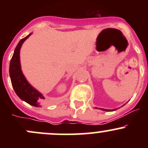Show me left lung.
I'll return each mask as SVG.
<instances>
[{
  "instance_id": "1",
  "label": "left lung",
  "mask_w": 148,
  "mask_h": 148,
  "mask_svg": "<svg viewBox=\"0 0 148 148\" xmlns=\"http://www.w3.org/2000/svg\"><path fill=\"white\" fill-rule=\"evenodd\" d=\"M102 110H104V111H107V112H109V111H113V110H105V109H102Z\"/></svg>"
}]
</instances>
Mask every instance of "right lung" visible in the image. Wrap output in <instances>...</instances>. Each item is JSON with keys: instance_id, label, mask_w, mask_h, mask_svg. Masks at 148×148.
Segmentation results:
<instances>
[{"instance_id": "obj_1", "label": "right lung", "mask_w": 148, "mask_h": 148, "mask_svg": "<svg viewBox=\"0 0 148 148\" xmlns=\"http://www.w3.org/2000/svg\"><path fill=\"white\" fill-rule=\"evenodd\" d=\"M31 35V34H30L27 36L22 38L16 46L13 56L10 59L9 73L12 86L19 98L31 105L40 107L41 104H46L47 101L40 92L29 84L21 69L19 57L21 47L24 41H26Z\"/></svg>"}]
</instances>
